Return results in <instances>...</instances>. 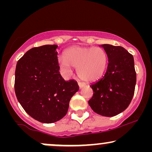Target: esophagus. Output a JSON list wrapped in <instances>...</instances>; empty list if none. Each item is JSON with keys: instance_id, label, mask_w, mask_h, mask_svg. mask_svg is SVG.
Listing matches in <instances>:
<instances>
[{"instance_id": "1", "label": "esophagus", "mask_w": 152, "mask_h": 152, "mask_svg": "<svg viewBox=\"0 0 152 152\" xmlns=\"http://www.w3.org/2000/svg\"><path fill=\"white\" fill-rule=\"evenodd\" d=\"M78 86H79L80 88H83V87L85 86V83H82V82H78Z\"/></svg>"}]
</instances>
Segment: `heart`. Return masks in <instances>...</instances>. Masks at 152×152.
<instances>
[{
    "mask_svg": "<svg viewBox=\"0 0 152 152\" xmlns=\"http://www.w3.org/2000/svg\"><path fill=\"white\" fill-rule=\"evenodd\" d=\"M61 69L71 74V68L77 69V74L86 81H96L102 77L108 66V56L99 47L74 46L65 51L64 57L58 59Z\"/></svg>",
    "mask_w": 152,
    "mask_h": 152,
    "instance_id": "b5f03b06",
    "label": "heart"
}]
</instances>
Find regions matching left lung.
I'll list each match as a JSON object with an SVG mask.
<instances>
[{
    "label": "left lung",
    "mask_w": 152,
    "mask_h": 152,
    "mask_svg": "<svg viewBox=\"0 0 152 152\" xmlns=\"http://www.w3.org/2000/svg\"><path fill=\"white\" fill-rule=\"evenodd\" d=\"M107 53V70L102 78L90 86L94 91L88 104L96 114L114 116L128 107L133 98L137 74L134 57L124 48L103 44Z\"/></svg>",
    "instance_id": "obj_1"
}]
</instances>
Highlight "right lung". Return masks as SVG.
I'll use <instances>...</instances> for the list:
<instances>
[{
  "instance_id": "right-lung-1",
  "label": "right lung",
  "mask_w": 152,
  "mask_h": 152,
  "mask_svg": "<svg viewBox=\"0 0 152 152\" xmlns=\"http://www.w3.org/2000/svg\"><path fill=\"white\" fill-rule=\"evenodd\" d=\"M57 45H44L28 50L18 60L15 72V93L28 114L50 124L67 113L71 97L79 87L66 81L59 73Z\"/></svg>"
}]
</instances>
